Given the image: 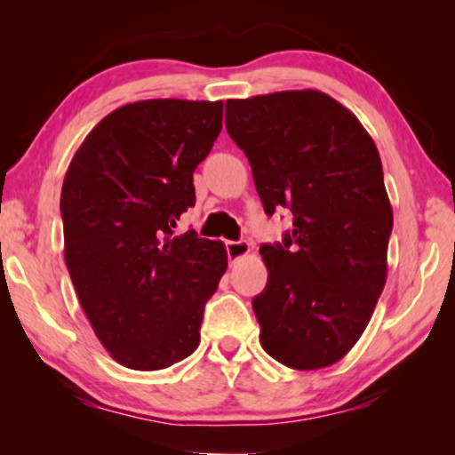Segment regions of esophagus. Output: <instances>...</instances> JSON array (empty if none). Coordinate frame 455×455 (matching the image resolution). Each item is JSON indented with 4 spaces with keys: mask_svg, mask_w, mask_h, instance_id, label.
Listing matches in <instances>:
<instances>
[{
    "mask_svg": "<svg viewBox=\"0 0 455 455\" xmlns=\"http://www.w3.org/2000/svg\"><path fill=\"white\" fill-rule=\"evenodd\" d=\"M226 251H228V259L229 260H238L242 257H246L251 252V242L246 240H229L226 242Z\"/></svg>",
    "mask_w": 455,
    "mask_h": 455,
    "instance_id": "1",
    "label": "esophagus"
}]
</instances>
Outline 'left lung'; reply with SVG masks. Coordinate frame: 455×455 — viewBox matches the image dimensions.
Returning <instances> with one entry per match:
<instances>
[{
  "label": "left lung",
  "mask_w": 455,
  "mask_h": 455,
  "mask_svg": "<svg viewBox=\"0 0 455 455\" xmlns=\"http://www.w3.org/2000/svg\"><path fill=\"white\" fill-rule=\"evenodd\" d=\"M226 126L267 215H294L282 244L259 251L269 269L252 298L260 346L290 369H325L363 335L387 279L381 157L358 117L313 89L229 99Z\"/></svg>",
  "instance_id": "left-lung-1"
}]
</instances>
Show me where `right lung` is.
I'll return each mask as SVG.
<instances>
[{
  "instance_id": "1",
  "label": "right lung",
  "mask_w": 455,
  "mask_h": 455,
  "mask_svg": "<svg viewBox=\"0 0 455 455\" xmlns=\"http://www.w3.org/2000/svg\"><path fill=\"white\" fill-rule=\"evenodd\" d=\"M221 122V101L128 103L91 130L66 172L68 271L99 341L128 369H167L201 341L226 246L173 228L195 207L192 173Z\"/></svg>"
}]
</instances>
